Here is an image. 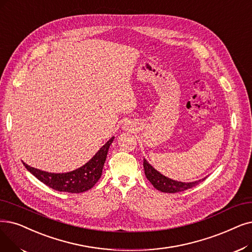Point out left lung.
I'll use <instances>...</instances> for the list:
<instances>
[{"label":"left lung","mask_w":252,"mask_h":252,"mask_svg":"<svg viewBox=\"0 0 252 252\" xmlns=\"http://www.w3.org/2000/svg\"><path fill=\"white\" fill-rule=\"evenodd\" d=\"M143 166H144V172H145L146 178L151 182L153 188H156L158 190L162 191V192L175 193V192H179V191H184V190L195 187V185H198L201 181L206 179V178H203L198 181L188 182V183L175 181L166 176H163V175H161L159 172H158L145 158L143 160Z\"/></svg>","instance_id":"8db88e82"}]
</instances>
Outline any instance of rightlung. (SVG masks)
Here are the masks:
<instances>
[{
    "label": "right lung",
    "instance_id": "add662e5",
    "mask_svg": "<svg viewBox=\"0 0 252 252\" xmlns=\"http://www.w3.org/2000/svg\"><path fill=\"white\" fill-rule=\"evenodd\" d=\"M114 140L112 137L107 143L100 148L94 157L85 165L77 170L68 173H48L30 167L24 162L25 167L41 182L46 184L52 189L58 191H65L72 193H79L91 189L100 179L107 153Z\"/></svg>",
    "mask_w": 252,
    "mask_h": 252
}]
</instances>
